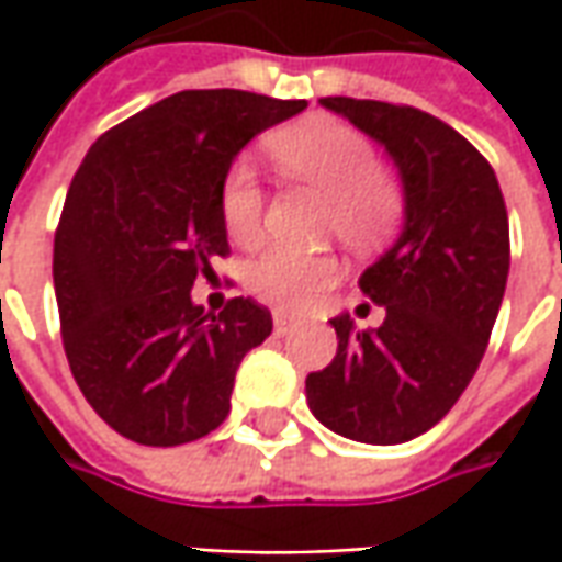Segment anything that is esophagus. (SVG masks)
Listing matches in <instances>:
<instances>
[{
    "mask_svg": "<svg viewBox=\"0 0 562 562\" xmlns=\"http://www.w3.org/2000/svg\"><path fill=\"white\" fill-rule=\"evenodd\" d=\"M293 325H296V322H293L291 315H281V313L274 315V335H281V337L291 335Z\"/></svg>",
    "mask_w": 562,
    "mask_h": 562,
    "instance_id": "1",
    "label": "esophagus"
}]
</instances>
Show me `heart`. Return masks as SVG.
<instances>
[{"label": "heart", "instance_id": "b5f03b06", "mask_svg": "<svg viewBox=\"0 0 562 562\" xmlns=\"http://www.w3.org/2000/svg\"><path fill=\"white\" fill-rule=\"evenodd\" d=\"M274 168L300 184L325 193V231L347 247H372L387 237L406 209L400 178L375 159L372 140L347 121L310 115L274 131L266 140ZM266 193L247 162H234L218 187V215L227 237L249 247L262 234ZM340 266L331 252H296L288 247L266 249L247 269V288L262 303L284 313L313 306L335 288Z\"/></svg>", "mask_w": 562, "mask_h": 562}]
</instances>
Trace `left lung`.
I'll list each match as a JSON object with an SVG mask.
<instances>
[{"mask_svg":"<svg viewBox=\"0 0 562 562\" xmlns=\"http://www.w3.org/2000/svg\"><path fill=\"white\" fill-rule=\"evenodd\" d=\"M322 105L384 143L403 178L406 225L359 278L387 310L381 328L331 318L337 353L310 372L306 400L350 441H413L450 413L485 357L507 288V205L485 156L441 119L378 99Z\"/></svg>","mask_w":562,"mask_h":562,"instance_id":"obj_1","label":"left lung"}]
</instances>
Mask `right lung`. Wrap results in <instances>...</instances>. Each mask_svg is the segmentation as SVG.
Here are the masks:
<instances>
[{
    "label": "right lung",
    "instance_id": "add662e5",
    "mask_svg": "<svg viewBox=\"0 0 562 562\" xmlns=\"http://www.w3.org/2000/svg\"><path fill=\"white\" fill-rule=\"evenodd\" d=\"M303 109L306 99L184 90L83 156L55 227V300L77 387L121 438L178 447L227 419L237 366L271 335V313L234 296L205 315L190 288L231 252L218 187L234 156Z\"/></svg>",
    "mask_w": 562,
    "mask_h": 562
}]
</instances>
